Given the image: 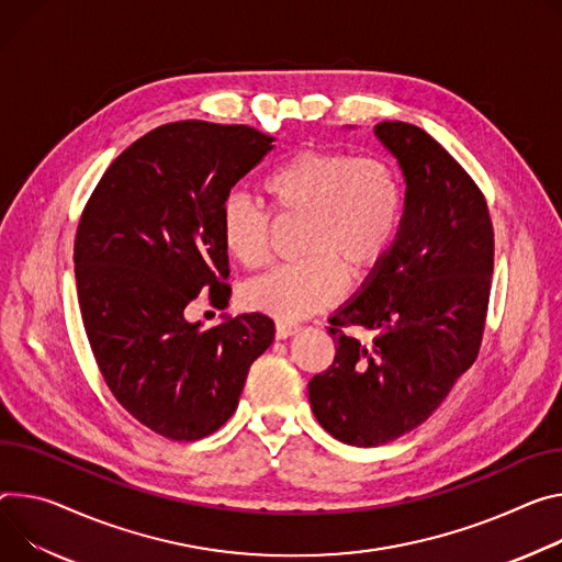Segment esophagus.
Here are the masks:
<instances>
[{
  "label": "esophagus",
  "instance_id": "obj_1",
  "mask_svg": "<svg viewBox=\"0 0 562 562\" xmlns=\"http://www.w3.org/2000/svg\"><path fill=\"white\" fill-rule=\"evenodd\" d=\"M300 331L297 325H289V323H276V338L278 340H286L291 336H295Z\"/></svg>",
  "mask_w": 562,
  "mask_h": 562
}]
</instances>
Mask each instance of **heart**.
Listing matches in <instances>:
<instances>
[{
    "label": "heart",
    "mask_w": 562,
    "mask_h": 562,
    "mask_svg": "<svg viewBox=\"0 0 562 562\" xmlns=\"http://www.w3.org/2000/svg\"><path fill=\"white\" fill-rule=\"evenodd\" d=\"M280 215L304 217L297 262L252 278L241 289L248 310L278 321L307 318L338 300L342 269L359 278L381 265L403 217V186L383 157L345 149H300L265 179ZM220 237L233 260L260 267L269 248V213L244 192L224 196Z\"/></svg>",
    "instance_id": "obj_1"
}]
</instances>
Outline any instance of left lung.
<instances>
[{"label":"left lung","mask_w":562,"mask_h":562,"mask_svg":"<svg viewBox=\"0 0 562 562\" xmlns=\"http://www.w3.org/2000/svg\"><path fill=\"white\" fill-rule=\"evenodd\" d=\"M376 138L398 161L405 203L385 258L329 318L334 363L310 381L318 424L372 448L422 426L477 359L493 276L484 194L422 127L385 121ZM359 324L370 344L345 337Z\"/></svg>","instance_id":"left-lung-1"}]
</instances>
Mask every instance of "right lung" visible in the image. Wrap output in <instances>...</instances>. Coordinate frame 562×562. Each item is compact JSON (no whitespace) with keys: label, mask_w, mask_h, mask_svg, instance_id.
Wrapping results in <instances>:
<instances>
[{"label":"right lung","mask_w":562,"mask_h":562,"mask_svg":"<svg viewBox=\"0 0 562 562\" xmlns=\"http://www.w3.org/2000/svg\"><path fill=\"white\" fill-rule=\"evenodd\" d=\"M273 140L248 125H161L108 168L80 217L76 286L93 359L125 411L168 439L222 428L273 342L265 314L209 329L186 318L201 291L228 304L220 209Z\"/></svg>","instance_id":"add662e5"}]
</instances>
